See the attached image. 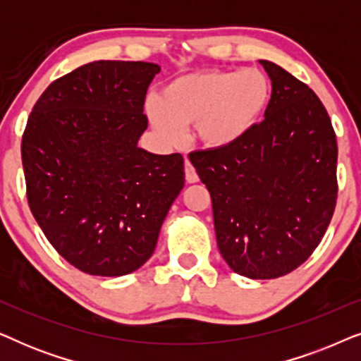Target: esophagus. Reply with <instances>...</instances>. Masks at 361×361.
<instances>
[{"mask_svg":"<svg viewBox=\"0 0 361 361\" xmlns=\"http://www.w3.org/2000/svg\"><path fill=\"white\" fill-rule=\"evenodd\" d=\"M184 172H185V180L190 182V184H194V182L199 180V176H197V171L194 169V166L190 164L189 159H185Z\"/></svg>","mask_w":361,"mask_h":361,"instance_id":"esophagus-1","label":"esophagus"}]
</instances>
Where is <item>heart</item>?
I'll return each mask as SVG.
<instances>
[{
    "instance_id": "heart-1",
    "label": "heart",
    "mask_w": 361,
    "mask_h": 361,
    "mask_svg": "<svg viewBox=\"0 0 361 361\" xmlns=\"http://www.w3.org/2000/svg\"><path fill=\"white\" fill-rule=\"evenodd\" d=\"M273 87L259 68L200 71L177 77L162 88L159 102L146 103L151 126L176 145L182 128L194 125L195 137L209 149L243 141L263 120Z\"/></svg>"
}]
</instances>
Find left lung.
Instances as JSON below:
<instances>
[{
  "instance_id": "8db88e82",
  "label": "left lung",
  "mask_w": 361,
  "mask_h": 361,
  "mask_svg": "<svg viewBox=\"0 0 361 361\" xmlns=\"http://www.w3.org/2000/svg\"><path fill=\"white\" fill-rule=\"evenodd\" d=\"M264 120L238 145L190 152L212 197L216 245L250 279L299 268L324 238L337 204V137L319 97L283 67Z\"/></svg>"
}]
</instances>
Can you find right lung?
Instances as JSON below:
<instances>
[{
	"instance_id": "1",
	"label": "right lung",
	"mask_w": 361,
	"mask_h": 361,
	"mask_svg": "<svg viewBox=\"0 0 361 361\" xmlns=\"http://www.w3.org/2000/svg\"><path fill=\"white\" fill-rule=\"evenodd\" d=\"M157 63L97 61L54 80L21 142L27 202L63 259L92 276H125L154 253L184 187V157L137 147Z\"/></svg>"
}]
</instances>
